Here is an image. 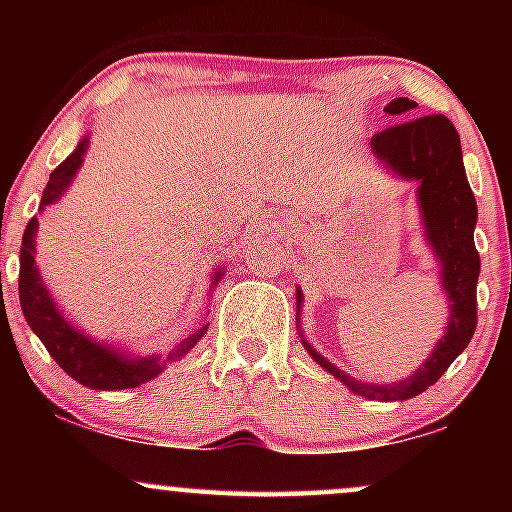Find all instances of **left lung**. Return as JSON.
<instances>
[{"label": "left lung", "instance_id": "obj_1", "mask_svg": "<svg viewBox=\"0 0 512 512\" xmlns=\"http://www.w3.org/2000/svg\"><path fill=\"white\" fill-rule=\"evenodd\" d=\"M416 103L409 98H395L385 108L387 115L414 113ZM370 149L387 170L404 180L419 182V199L424 236L440 262L443 291L448 293L450 320L445 334L438 339L436 349L426 358L424 366L414 370L407 380L392 385H370L346 375L342 368L332 366L327 358L305 342L308 354L320 363L327 373L342 380L354 395L366 399H409L428 390L450 363L467 349L469 339L477 330V281H479V252L474 248V226H477V202L469 190L464 175L460 134L445 115H426L414 120L397 122L370 139ZM301 308V291L296 293Z\"/></svg>", "mask_w": 512, "mask_h": 512}]
</instances>
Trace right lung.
Masks as SVG:
<instances>
[{
    "mask_svg": "<svg viewBox=\"0 0 512 512\" xmlns=\"http://www.w3.org/2000/svg\"><path fill=\"white\" fill-rule=\"evenodd\" d=\"M88 151V137L79 142V146L50 173L48 187L43 190L40 209L55 204L67 187L72 185L76 170L84 163V154ZM35 236H38V219L28 221L21 240V269H19V301L26 315L28 327L38 334L40 342L50 351V356L60 363L67 375H72L76 383L91 387V390H127L137 387L146 380L156 378L166 361L182 358L187 351L204 337L207 327H199L195 334L180 342L166 358L161 356H132L122 351L120 346H110L91 339L88 334L76 330L72 322L62 315L57 303L52 301L48 286L43 284L35 264ZM223 269L214 272V284L221 279Z\"/></svg>",
    "mask_w": 512,
    "mask_h": 512,
    "instance_id": "add662e5",
    "label": "right lung"
}]
</instances>
